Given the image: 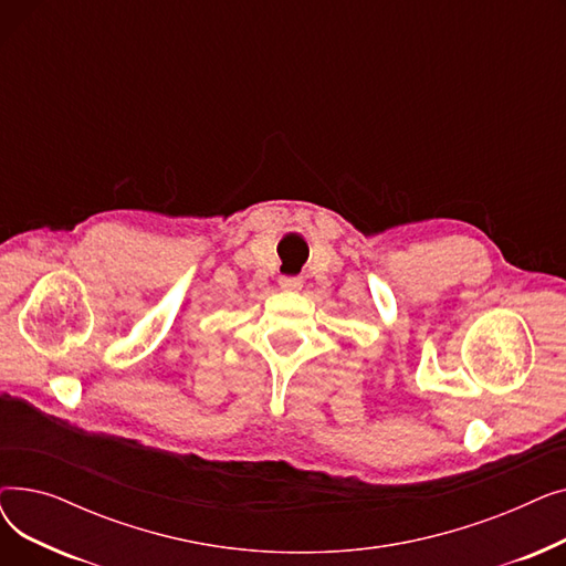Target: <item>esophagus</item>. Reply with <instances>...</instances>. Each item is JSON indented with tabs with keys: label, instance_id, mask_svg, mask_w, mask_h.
<instances>
[{
	"label": "esophagus",
	"instance_id": "obj_1",
	"mask_svg": "<svg viewBox=\"0 0 566 566\" xmlns=\"http://www.w3.org/2000/svg\"><path fill=\"white\" fill-rule=\"evenodd\" d=\"M280 286L284 291H298L303 286V277L301 275H282L280 277Z\"/></svg>",
	"mask_w": 566,
	"mask_h": 566
}]
</instances>
